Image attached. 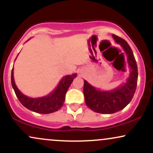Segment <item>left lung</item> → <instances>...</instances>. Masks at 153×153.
Instances as JSON below:
<instances>
[{
    "label": "left lung",
    "mask_w": 153,
    "mask_h": 153,
    "mask_svg": "<svg viewBox=\"0 0 153 153\" xmlns=\"http://www.w3.org/2000/svg\"><path fill=\"white\" fill-rule=\"evenodd\" d=\"M112 36L125 51L131 73L124 85L110 91L96 90L86 80L84 81L83 94L85 103L89 108L97 113L114 114L123 109L132 99L137 84V65L131 47L124 39L115 34Z\"/></svg>",
    "instance_id": "obj_1"
}]
</instances>
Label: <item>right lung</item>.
<instances>
[{
	"mask_svg": "<svg viewBox=\"0 0 153 153\" xmlns=\"http://www.w3.org/2000/svg\"><path fill=\"white\" fill-rule=\"evenodd\" d=\"M76 74L66 75L59 82L57 88L49 96L37 99H31L24 96L16 85L13 80V71H11V84L15 94L21 103L28 109L39 114H50L57 111L62 106L67 91L71 85Z\"/></svg>",
	"mask_w": 153,
	"mask_h": 153,
	"instance_id": "add662e5",
	"label": "right lung"
}]
</instances>
